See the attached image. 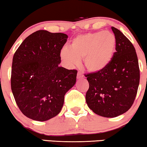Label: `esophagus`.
Returning a JSON list of instances; mask_svg holds the SVG:
<instances>
[{
	"label": "esophagus",
	"instance_id": "1",
	"mask_svg": "<svg viewBox=\"0 0 147 147\" xmlns=\"http://www.w3.org/2000/svg\"><path fill=\"white\" fill-rule=\"evenodd\" d=\"M83 78H84L83 74H82L81 71H78V75H77V79L81 80V79H83Z\"/></svg>",
	"mask_w": 147,
	"mask_h": 147
}]
</instances>
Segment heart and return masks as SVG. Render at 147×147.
Wrapping results in <instances>:
<instances>
[{
    "mask_svg": "<svg viewBox=\"0 0 147 147\" xmlns=\"http://www.w3.org/2000/svg\"><path fill=\"white\" fill-rule=\"evenodd\" d=\"M115 35L109 31H98L82 34L71 41L70 48L61 50L60 57L66 65H80L84 58V65L92 73L105 69L113 59L116 51Z\"/></svg>",
    "mask_w": 147,
    "mask_h": 147,
    "instance_id": "b5f03b06",
    "label": "heart"
}]
</instances>
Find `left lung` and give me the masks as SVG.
<instances>
[{
    "instance_id": "obj_1",
    "label": "left lung",
    "mask_w": 147,
    "mask_h": 147,
    "mask_svg": "<svg viewBox=\"0 0 147 147\" xmlns=\"http://www.w3.org/2000/svg\"><path fill=\"white\" fill-rule=\"evenodd\" d=\"M116 52L103 71L87 74L89 89L86 100L98 115L114 118L125 113L135 99L140 81L138 57L133 45L120 30L112 27Z\"/></svg>"
}]
</instances>
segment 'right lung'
I'll return each instance as SVG.
<instances>
[{
	"label": "right lung",
	"mask_w": 147,
	"mask_h": 147,
	"mask_svg": "<svg viewBox=\"0 0 147 147\" xmlns=\"http://www.w3.org/2000/svg\"><path fill=\"white\" fill-rule=\"evenodd\" d=\"M68 36L45 30L26 38L14 54L11 90L24 115L43 122L55 117L64 96L75 85L77 70L60 67V52Z\"/></svg>",
	"instance_id": "add662e5"
}]
</instances>
